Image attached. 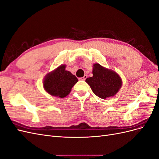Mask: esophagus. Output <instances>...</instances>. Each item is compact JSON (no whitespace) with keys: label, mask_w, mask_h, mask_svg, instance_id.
I'll list each match as a JSON object with an SVG mask.
<instances>
[{"label":"esophagus","mask_w":159,"mask_h":159,"mask_svg":"<svg viewBox=\"0 0 159 159\" xmlns=\"http://www.w3.org/2000/svg\"><path fill=\"white\" fill-rule=\"evenodd\" d=\"M88 78V75H85L83 78H80V80H82V81H85L86 80V78Z\"/></svg>","instance_id":"34e87169"}]
</instances>
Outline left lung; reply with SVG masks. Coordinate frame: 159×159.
Returning a JSON list of instances; mask_svg holds the SVG:
<instances>
[{
    "mask_svg": "<svg viewBox=\"0 0 159 159\" xmlns=\"http://www.w3.org/2000/svg\"><path fill=\"white\" fill-rule=\"evenodd\" d=\"M93 92L102 99H106L116 94L122 85L119 75L112 70L103 68L99 64L93 67V77L85 80Z\"/></svg>",
    "mask_w": 159,
    "mask_h": 159,
    "instance_id": "1",
    "label": "left lung"
}]
</instances>
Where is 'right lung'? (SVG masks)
Returning a JSON list of instances; mask_svg holds the SVG:
<instances>
[{"mask_svg":"<svg viewBox=\"0 0 159 159\" xmlns=\"http://www.w3.org/2000/svg\"><path fill=\"white\" fill-rule=\"evenodd\" d=\"M65 65L48 74L44 80V88L49 94L63 98L66 97L78 80L70 71H67Z\"/></svg>","mask_w":159,"mask_h":159,"instance_id":"obj_1","label":"right lung"}]
</instances>
